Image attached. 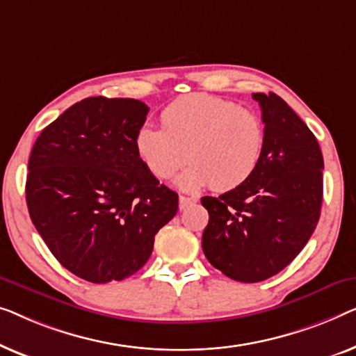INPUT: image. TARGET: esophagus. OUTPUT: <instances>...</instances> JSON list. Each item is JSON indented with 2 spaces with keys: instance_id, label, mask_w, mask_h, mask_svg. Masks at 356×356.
<instances>
[{
  "instance_id": "esophagus-1",
  "label": "esophagus",
  "mask_w": 356,
  "mask_h": 356,
  "mask_svg": "<svg viewBox=\"0 0 356 356\" xmlns=\"http://www.w3.org/2000/svg\"><path fill=\"white\" fill-rule=\"evenodd\" d=\"M197 202H198V200L195 197H184V195H180V197H179V208L185 209V208L192 207V204H195Z\"/></svg>"
}]
</instances>
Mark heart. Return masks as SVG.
I'll return each mask as SVG.
<instances>
[{
  "label": "heart",
  "instance_id": "heart-1",
  "mask_svg": "<svg viewBox=\"0 0 356 356\" xmlns=\"http://www.w3.org/2000/svg\"><path fill=\"white\" fill-rule=\"evenodd\" d=\"M163 127L143 124L135 134V152L156 179L180 174L182 190L211 185L229 192L253 176L264 152V124L257 113L207 93L174 99L161 113Z\"/></svg>",
  "mask_w": 356,
  "mask_h": 356
}]
</instances>
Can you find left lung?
<instances>
[{
	"label": "left lung",
	"mask_w": 356,
	"mask_h": 356,
	"mask_svg": "<svg viewBox=\"0 0 356 356\" xmlns=\"http://www.w3.org/2000/svg\"><path fill=\"white\" fill-rule=\"evenodd\" d=\"M261 106L264 152L252 177L219 197H203L209 221L202 247L214 268L238 282L276 276L316 229L323 203L318 140L276 93H253Z\"/></svg>",
	"instance_id": "8db88e82"
}]
</instances>
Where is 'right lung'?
Wrapping results in <instances>:
<instances>
[{
	"mask_svg": "<svg viewBox=\"0 0 356 356\" xmlns=\"http://www.w3.org/2000/svg\"><path fill=\"white\" fill-rule=\"evenodd\" d=\"M147 114L134 98H85L44 127L30 153V219L54 258L88 282L137 273L177 213V193L135 152Z\"/></svg>",
	"mask_w": 356,
	"mask_h": 356,
	"instance_id": "obj_1",
	"label": "right lung"
}]
</instances>
